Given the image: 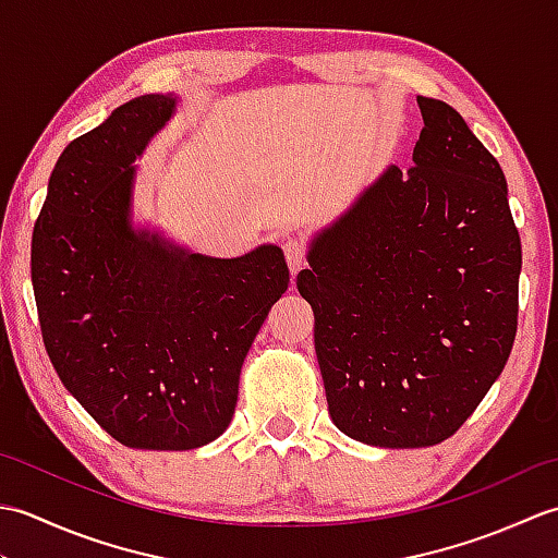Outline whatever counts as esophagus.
Listing matches in <instances>:
<instances>
[{"mask_svg": "<svg viewBox=\"0 0 558 558\" xmlns=\"http://www.w3.org/2000/svg\"><path fill=\"white\" fill-rule=\"evenodd\" d=\"M282 252H286L290 270L300 272L306 266V254H310V244H306V240H302V236H288V240L282 242Z\"/></svg>", "mask_w": 558, "mask_h": 558, "instance_id": "34e87169", "label": "esophagus"}]
</instances>
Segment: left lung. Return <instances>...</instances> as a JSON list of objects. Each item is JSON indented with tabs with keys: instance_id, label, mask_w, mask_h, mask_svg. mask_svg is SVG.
<instances>
[{
	"instance_id": "1",
	"label": "left lung",
	"mask_w": 558,
	"mask_h": 558,
	"mask_svg": "<svg viewBox=\"0 0 558 558\" xmlns=\"http://www.w3.org/2000/svg\"><path fill=\"white\" fill-rule=\"evenodd\" d=\"M417 105L412 168L366 189L298 276L330 417L381 448L453 436L518 330L523 252L501 165L448 102Z\"/></svg>"
}]
</instances>
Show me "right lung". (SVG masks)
Here are the masks:
<instances>
[{"mask_svg": "<svg viewBox=\"0 0 558 558\" xmlns=\"http://www.w3.org/2000/svg\"><path fill=\"white\" fill-rule=\"evenodd\" d=\"M172 110L170 96H138L71 141L31 244L59 381L112 438L146 450H192L228 429L242 362L290 282L278 246L208 258L129 228L132 162Z\"/></svg>", "mask_w": 558, "mask_h": 558, "instance_id": "obj_1", "label": "right lung"}]
</instances>
